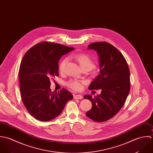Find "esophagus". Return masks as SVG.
Wrapping results in <instances>:
<instances>
[{
  "label": "esophagus",
  "instance_id": "obj_1",
  "mask_svg": "<svg viewBox=\"0 0 153 153\" xmlns=\"http://www.w3.org/2000/svg\"><path fill=\"white\" fill-rule=\"evenodd\" d=\"M83 98V96L80 94H75L74 95V99H81Z\"/></svg>",
  "mask_w": 153,
  "mask_h": 153
}]
</instances>
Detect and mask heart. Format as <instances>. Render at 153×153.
<instances>
[{"label":"heart","instance_id":"1","mask_svg":"<svg viewBox=\"0 0 153 153\" xmlns=\"http://www.w3.org/2000/svg\"><path fill=\"white\" fill-rule=\"evenodd\" d=\"M74 59L77 61L82 69H86L88 70H92L93 67H94V61L93 60L91 57L89 56L88 54L85 53H79L76 54L74 56ZM67 62V59L64 58L61 60L59 65V69L60 72H64L65 70V67ZM84 83L82 80H79L77 79H71L70 80L67 82V85L69 88L75 90V91H79L82 88V85Z\"/></svg>","mask_w":153,"mask_h":153}]
</instances>
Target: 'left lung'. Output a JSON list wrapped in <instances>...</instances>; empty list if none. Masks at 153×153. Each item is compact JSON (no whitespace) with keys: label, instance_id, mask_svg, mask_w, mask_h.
Returning <instances> with one entry per match:
<instances>
[{"label":"left lung","instance_id":"obj_1","mask_svg":"<svg viewBox=\"0 0 153 153\" xmlns=\"http://www.w3.org/2000/svg\"><path fill=\"white\" fill-rule=\"evenodd\" d=\"M88 49L97 51L100 74L91 83L89 89H101L100 94L84 96L92 102L86 116L96 122H105L113 118L122 108L130 91V73L122 53L106 42H93Z\"/></svg>","mask_w":153,"mask_h":153}]
</instances>
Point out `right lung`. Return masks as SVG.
Returning a JSON list of instances; mask_svg holds the SVG:
<instances>
[{
	"mask_svg": "<svg viewBox=\"0 0 153 153\" xmlns=\"http://www.w3.org/2000/svg\"><path fill=\"white\" fill-rule=\"evenodd\" d=\"M60 44L42 41L24 55L19 70L22 102L31 115L41 121L59 116L73 95L62 88L58 93L50 89V79L59 76V61L64 54L73 50Z\"/></svg>",
	"mask_w": 153,
	"mask_h": 153,
	"instance_id": "add662e5",
	"label": "right lung"
}]
</instances>
